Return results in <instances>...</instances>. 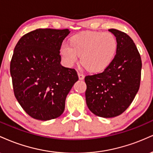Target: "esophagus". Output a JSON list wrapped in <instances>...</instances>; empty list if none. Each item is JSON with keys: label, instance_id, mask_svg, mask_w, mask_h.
<instances>
[{"label": "esophagus", "instance_id": "34e87169", "mask_svg": "<svg viewBox=\"0 0 153 153\" xmlns=\"http://www.w3.org/2000/svg\"><path fill=\"white\" fill-rule=\"evenodd\" d=\"M78 76H79V79L80 80H83L84 79V75L83 74L78 72Z\"/></svg>", "mask_w": 153, "mask_h": 153}]
</instances>
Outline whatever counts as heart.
Listing matches in <instances>:
<instances>
[{
  "mask_svg": "<svg viewBox=\"0 0 153 153\" xmlns=\"http://www.w3.org/2000/svg\"><path fill=\"white\" fill-rule=\"evenodd\" d=\"M117 41L109 32H83L71 37L70 44L64 43L60 53L68 66H72L80 57L82 65L91 72L107 69L114 60Z\"/></svg>",
  "mask_w": 153,
  "mask_h": 153,
  "instance_id": "b5f03b06",
  "label": "heart"
}]
</instances>
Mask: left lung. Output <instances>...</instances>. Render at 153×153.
Segmentation results:
<instances>
[{
  "label": "left lung",
  "instance_id": "left-lung-1",
  "mask_svg": "<svg viewBox=\"0 0 153 153\" xmlns=\"http://www.w3.org/2000/svg\"><path fill=\"white\" fill-rule=\"evenodd\" d=\"M117 41L114 60L103 72L86 76V102L95 115L114 117L133 101L140 84L142 61L135 44L127 33L109 29Z\"/></svg>",
  "mask_w": 153,
  "mask_h": 153
}]
</instances>
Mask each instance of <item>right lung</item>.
<instances>
[{
  "label": "right lung",
  "instance_id": "right-lung-1",
  "mask_svg": "<svg viewBox=\"0 0 153 153\" xmlns=\"http://www.w3.org/2000/svg\"><path fill=\"white\" fill-rule=\"evenodd\" d=\"M69 29L39 28L18 41L10 65L20 105L36 120H50L64 112L67 94L79 79L76 70L60 64V48Z\"/></svg>",
  "mask_w": 153,
  "mask_h": 153
}]
</instances>
